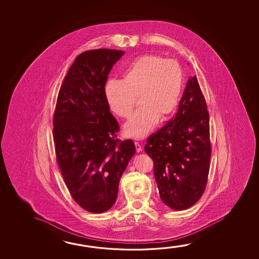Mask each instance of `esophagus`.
Segmentation results:
<instances>
[{
	"label": "esophagus",
	"instance_id": "1",
	"mask_svg": "<svg viewBox=\"0 0 259 259\" xmlns=\"http://www.w3.org/2000/svg\"><path fill=\"white\" fill-rule=\"evenodd\" d=\"M135 145H136V152L137 153H140L143 151V148H142V146H141V144L138 143V142H135Z\"/></svg>",
	"mask_w": 259,
	"mask_h": 259
}]
</instances>
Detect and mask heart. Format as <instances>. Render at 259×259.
<instances>
[{
  "label": "heart",
  "instance_id": "heart-1",
  "mask_svg": "<svg viewBox=\"0 0 259 259\" xmlns=\"http://www.w3.org/2000/svg\"><path fill=\"white\" fill-rule=\"evenodd\" d=\"M183 69L177 61L144 55L134 60L121 80L107 81L104 88L107 106L115 115H131L136 98L140 108L123 126L124 136L142 139L159 118H167L178 105L183 90Z\"/></svg>",
  "mask_w": 259,
  "mask_h": 259
}]
</instances>
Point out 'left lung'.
<instances>
[{
	"label": "left lung",
	"instance_id": "obj_1",
	"mask_svg": "<svg viewBox=\"0 0 259 259\" xmlns=\"http://www.w3.org/2000/svg\"><path fill=\"white\" fill-rule=\"evenodd\" d=\"M144 151L154 162L163 203L183 210L199 200L207 184L211 147L208 109L196 76L187 82L175 116L150 136Z\"/></svg>",
	"mask_w": 259,
	"mask_h": 259
}]
</instances>
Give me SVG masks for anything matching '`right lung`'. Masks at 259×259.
I'll use <instances>...</instances> for the list:
<instances>
[{"label": "right lung", "instance_id": "1", "mask_svg": "<svg viewBox=\"0 0 259 259\" xmlns=\"http://www.w3.org/2000/svg\"><path fill=\"white\" fill-rule=\"evenodd\" d=\"M123 51L98 49L77 56L60 87L53 118L56 156L64 181L81 208L102 213L115 204L120 179L136 153L119 142L118 122L104 88Z\"/></svg>", "mask_w": 259, "mask_h": 259}]
</instances>
